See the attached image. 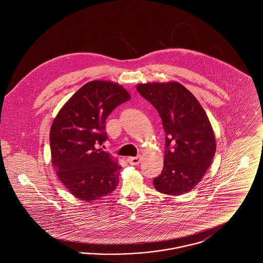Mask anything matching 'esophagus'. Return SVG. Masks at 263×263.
<instances>
[{"instance_id": "esophagus-1", "label": "esophagus", "mask_w": 263, "mask_h": 263, "mask_svg": "<svg viewBox=\"0 0 263 263\" xmlns=\"http://www.w3.org/2000/svg\"><path fill=\"white\" fill-rule=\"evenodd\" d=\"M127 160H128L129 163H131V164H133V165H138V164L140 163V162H141V157H140V156H137V157H130V158H128Z\"/></svg>"}]
</instances>
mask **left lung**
Returning a JSON list of instances; mask_svg holds the SVG:
<instances>
[{
  "mask_svg": "<svg viewBox=\"0 0 263 263\" xmlns=\"http://www.w3.org/2000/svg\"><path fill=\"white\" fill-rule=\"evenodd\" d=\"M138 92L160 114L165 133L162 174L153 179L163 194L181 195L206 174L216 152L212 126L196 98L182 85H139Z\"/></svg>",
  "mask_w": 263,
  "mask_h": 263,
  "instance_id": "8db88e82",
  "label": "left lung"
}]
</instances>
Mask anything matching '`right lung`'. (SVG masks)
I'll return each instance as SVG.
<instances>
[{"label":"right lung","instance_id":"1","mask_svg":"<svg viewBox=\"0 0 263 263\" xmlns=\"http://www.w3.org/2000/svg\"><path fill=\"white\" fill-rule=\"evenodd\" d=\"M130 99L111 82L92 81L68 100L50 130L52 164L59 179L81 200H99L117 187L121 166L110 153L98 149L108 136L105 122Z\"/></svg>","mask_w":263,"mask_h":263}]
</instances>
